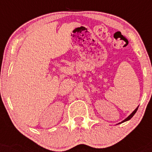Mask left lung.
I'll list each match as a JSON object with an SVG mask.
<instances>
[{
	"instance_id": "1",
	"label": "left lung",
	"mask_w": 152,
	"mask_h": 152,
	"mask_svg": "<svg viewBox=\"0 0 152 152\" xmlns=\"http://www.w3.org/2000/svg\"><path fill=\"white\" fill-rule=\"evenodd\" d=\"M137 109H138V107H137V108H136V109H135V110H134V111H133V112H132V113H131V114H130V115H129V116H128V117H127V118H126V119H125V120H124V121H122V122H121V123H119V124H121V123H124V122H125V121H127L130 120V119H131V118H132V117H133V116H134V114H135V113H136V112H137Z\"/></svg>"
}]
</instances>
